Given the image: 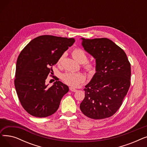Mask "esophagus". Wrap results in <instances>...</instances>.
<instances>
[{
    "mask_svg": "<svg viewBox=\"0 0 147 147\" xmlns=\"http://www.w3.org/2000/svg\"><path fill=\"white\" fill-rule=\"evenodd\" d=\"M69 90H70L71 91H72V92H76L77 90V89H76L75 88H73V87H69Z\"/></svg>",
    "mask_w": 147,
    "mask_h": 147,
    "instance_id": "obj_1",
    "label": "esophagus"
}]
</instances>
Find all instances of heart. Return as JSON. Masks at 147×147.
Instances as JSON below:
<instances>
[{
  "label": "heart",
  "mask_w": 147,
  "mask_h": 147,
  "mask_svg": "<svg viewBox=\"0 0 147 147\" xmlns=\"http://www.w3.org/2000/svg\"><path fill=\"white\" fill-rule=\"evenodd\" d=\"M73 58L79 63H84L83 67L89 73H94L95 71V64L92 61H87L88 56L86 52L80 48H75L72 52ZM64 57L63 54L58 61V64H61ZM61 79L67 84L73 87H78L84 83L86 80V76L81 73L66 72L61 76Z\"/></svg>",
  "instance_id": "1"
}]
</instances>
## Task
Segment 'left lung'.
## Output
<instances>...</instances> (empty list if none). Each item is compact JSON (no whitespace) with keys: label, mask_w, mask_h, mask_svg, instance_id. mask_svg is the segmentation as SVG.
I'll use <instances>...</instances> for the list:
<instances>
[{"label":"left lung","mask_w":147,"mask_h":147,"mask_svg":"<svg viewBox=\"0 0 147 147\" xmlns=\"http://www.w3.org/2000/svg\"><path fill=\"white\" fill-rule=\"evenodd\" d=\"M84 50L96 60V73L84 89L82 112L92 119L113 115L120 109L130 85V64L125 51L107 38H82Z\"/></svg>","instance_id":"1"}]
</instances>
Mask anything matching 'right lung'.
<instances>
[{"mask_svg":"<svg viewBox=\"0 0 147 147\" xmlns=\"http://www.w3.org/2000/svg\"><path fill=\"white\" fill-rule=\"evenodd\" d=\"M74 42V38L40 36L31 40L20 52L15 87L21 105L30 115L46 117L58 109L62 98L69 88L60 81L48 87L45 82L52 73V66Z\"/></svg>","mask_w":147,"mask_h":147,"instance_id":"obj_1","label":"right lung"}]
</instances>
